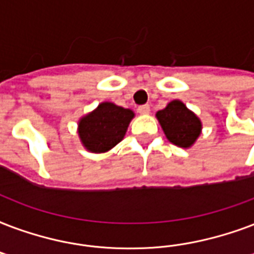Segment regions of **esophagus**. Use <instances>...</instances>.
Listing matches in <instances>:
<instances>
[{
  "instance_id": "34e87169",
  "label": "esophagus",
  "mask_w": 254,
  "mask_h": 254,
  "mask_svg": "<svg viewBox=\"0 0 254 254\" xmlns=\"http://www.w3.org/2000/svg\"><path fill=\"white\" fill-rule=\"evenodd\" d=\"M138 113L140 114H149L150 113V108L149 105H142V106H138Z\"/></svg>"
}]
</instances>
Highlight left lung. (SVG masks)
I'll return each instance as SVG.
<instances>
[{
  "label": "left lung",
  "mask_w": 254,
  "mask_h": 254,
  "mask_svg": "<svg viewBox=\"0 0 254 254\" xmlns=\"http://www.w3.org/2000/svg\"><path fill=\"white\" fill-rule=\"evenodd\" d=\"M166 138L180 148L188 149L194 145L202 131V123L194 112L188 109L180 100H173L156 113Z\"/></svg>",
  "instance_id": "8db88e82"
}]
</instances>
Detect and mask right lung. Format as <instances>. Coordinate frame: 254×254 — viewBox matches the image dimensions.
<instances>
[{
  "label": "right lung",
  "mask_w": 254,
  "mask_h": 254,
  "mask_svg": "<svg viewBox=\"0 0 254 254\" xmlns=\"http://www.w3.org/2000/svg\"><path fill=\"white\" fill-rule=\"evenodd\" d=\"M134 112L113 102H101L78 120L77 133L81 144L90 153H106L123 141Z\"/></svg>",
  "instance_id": "obj_1"
}]
</instances>
